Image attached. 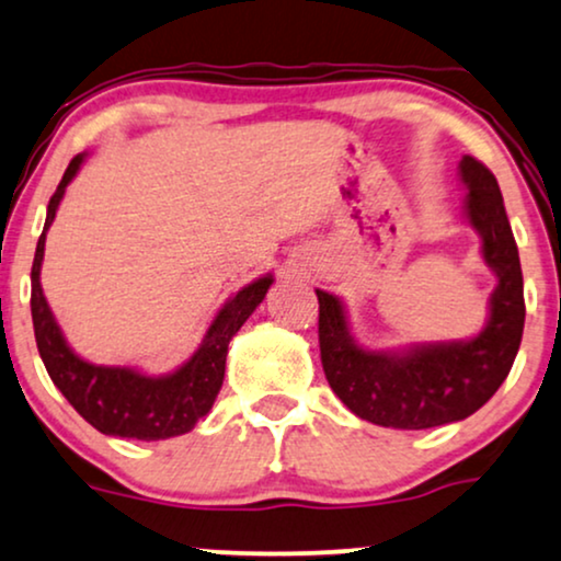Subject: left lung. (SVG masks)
<instances>
[{"label":"left lung","mask_w":561,"mask_h":561,"mask_svg":"<svg viewBox=\"0 0 561 561\" xmlns=\"http://www.w3.org/2000/svg\"><path fill=\"white\" fill-rule=\"evenodd\" d=\"M466 219L481 238V256L497 274L486 325L460 342L411 344L373 352L354 342L336 295H318V342L331 391L359 420L393 430H430L479 411L505 382L520 350L526 300L520 256L497 179L471 154L460 160Z\"/></svg>","instance_id":"8db88e82"}]
</instances>
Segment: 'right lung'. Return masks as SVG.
Segmentation results:
<instances>
[{"mask_svg": "<svg viewBox=\"0 0 561 561\" xmlns=\"http://www.w3.org/2000/svg\"><path fill=\"white\" fill-rule=\"evenodd\" d=\"M82 162L84 152L75 154L69 168L64 170V179L48 202L44 232L35 245L31 268V313L41 359L64 399L72 403L84 422H90L103 435L147 439V443L186 435L215 403L225 380L230 339L259 308L274 279L272 274L259 276L256 282L232 295L219 308L198 350L179 370L168 375H145L134 367L92 365L82 359L64 339L44 297V287H41L46 232L51 228L64 191L72 183Z\"/></svg>", "mask_w": 561, "mask_h": 561, "instance_id": "obj_1", "label": "right lung"}]
</instances>
